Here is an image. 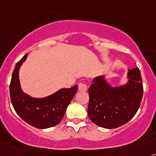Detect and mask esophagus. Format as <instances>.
I'll use <instances>...</instances> for the list:
<instances>
[{
	"label": "esophagus",
	"instance_id": "esophagus-1",
	"mask_svg": "<svg viewBox=\"0 0 156 156\" xmlns=\"http://www.w3.org/2000/svg\"><path fill=\"white\" fill-rule=\"evenodd\" d=\"M78 90L79 91H86L87 90V86L83 82H80L78 84Z\"/></svg>",
	"mask_w": 156,
	"mask_h": 156
}]
</instances>
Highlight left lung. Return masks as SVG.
Wrapping results in <instances>:
<instances>
[{
    "mask_svg": "<svg viewBox=\"0 0 156 156\" xmlns=\"http://www.w3.org/2000/svg\"><path fill=\"white\" fill-rule=\"evenodd\" d=\"M129 82L112 87L103 76L95 78L89 91L88 115L93 123L105 129H116L129 122L142 100L143 82L138 67L129 70Z\"/></svg>",
    "mask_w": 156,
    "mask_h": 156,
    "instance_id": "8db88e82",
    "label": "left lung"
}]
</instances>
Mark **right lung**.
<instances>
[{
    "label": "right lung",
    "mask_w": 156,
    "mask_h": 156,
    "mask_svg": "<svg viewBox=\"0 0 156 156\" xmlns=\"http://www.w3.org/2000/svg\"><path fill=\"white\" fill-rule=\"evenodd\" d=\"M27 54L16 64L9 85L10 98L16 112L25 122L37 129L55 126L63 117L66 109L75 95L78 86L61 89L44 98H33L24 94L20 88L19 70Z\"/></svg>",
    "instance_id": "right-lung-1"
}]
</instances>
